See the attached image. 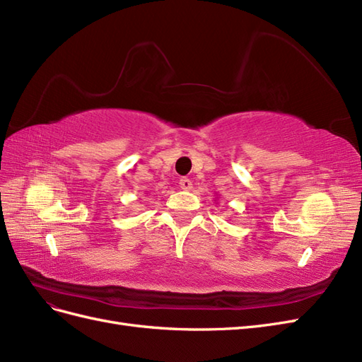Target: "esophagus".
<instances>
[{
  "label": "esophagus",
  "instance_id": "34e87169",
  "mask_svg": "<svg viewBox=\"0 0 362 362\" xmlns=\"http://www.w3.org/2000/svg\"><path fill=\"white\" fill-rule=\"evenodd\" d=\"M179 186L183 189V191H189L192 188V182L188 179V177H182L179 180Z\"/></svg>",
  "mask_w": 362,
  "mask_h": 362
}]
</instances>
